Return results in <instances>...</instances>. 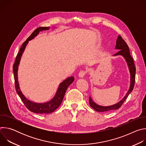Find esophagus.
I'll use <instances>...</instances> for the list:
<instances>
[{"mask_svg": "<svg viewBox=\"0 0 146 146\" xmlns=\"http://www.w3.org/2000/svg\"><path fill=\"white\" fill-rule=\"evenodd\" d=\"M86 74V71H84V70H81V71H80V72H79V73H78V76H79V77H80V78H83V77H84L85 76Z\"/></svg>", "mask_w": 146, "mask_h": 146, "instance_id": "1", "label": "esophagus"}]
</instances>
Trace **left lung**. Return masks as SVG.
Listing matches in <instances>:
<instances>
[{
  "mask_svg": "<svg viewBox=\"0 0 146 146\" xmlns=\"http://www.w3.org/2000/svg\"><path fill=\"white\" fill-rule=\"evenodd\" d=\"M115 50H118L119 51L113 55V56L121 55L123 57V58L125 60L129 70L130 73V86L127 92L126 95L124 96V97L119 100L118 103L114 104V105L108 106H103L98 105L95 102H94L91 96L89 97V102L90 105L91 107L94 109L95 110L98 112H106V111H110L111 110L118 109L121 105L124 102V101L126 100L128 95L131 93L132 91L135 82V73H136V68L134 64V61L132 57L130 55V51L129 50V47L128 46L127 44L126 43L123 38L119 35L116 40V45L115 47Z\"/></svg>",
  "mask_w": 146,
  "mask_h": 146,
  "instance_id": "8db88e82",
  "label": "left lung"
}]
</instances>
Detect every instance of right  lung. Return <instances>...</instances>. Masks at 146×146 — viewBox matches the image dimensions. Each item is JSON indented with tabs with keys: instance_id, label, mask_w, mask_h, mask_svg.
Returning <instances> with one entry per match:
<instances>
[{
	"instance_id": "add662e5",
	"label": "right lung",
	"mask_w": 146,
	"mask_h": 146,
	"mask_svg": "<svg viewBox=\"0 0 146 146\" xmlns=\"http://www.w3.org/2000/svg\"><path fill=\"white\" fill-rule=\"evenodd\" d=\"M55 28V27H54V28ZM50 28V27H40L37 28L31 34V35L27 38V40L23 44L21 47L17 55L14 64L13 65V72L15 80V90L17 93L20 97L21 99L24 102V105L28 110L33 113L38 114H48L54 111L60 105L68 87L74 81V77L71 76L68 77L63 81L61 82L58 86L56 94L53 98L50 100L44 103H36L29 100L25 96V95L20 90L19 82L18 81V70L21 58L23 54L25 51V47L29 43V41L37 36L40 32L48 30Z\"/></svg>"
}]
</instances>
